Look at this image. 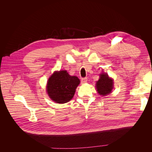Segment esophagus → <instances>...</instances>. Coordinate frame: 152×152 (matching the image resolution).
I'll list each match as a JSON object with an SVG mask.
<instances>
[{
  "label": "esophagus",
  "instance_id": "34e87169",
  "mask_svg": "<svg viewBox=\"0 0 152 152\" xmlns=\"http://www.w3.org/2000/svg\"><path fill=\"white\" fill-rule=\"evenodd\" d=\"M87 77H83V78L81 79V83L82 84H84V83H86L87 82Z\"/></svg>",
  "mask_w": 152,
  "mask_h": 152
}]
</instances>
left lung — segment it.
Instances as JSON below:
<instances>
[{
	"label": "left lung",
	"instance_id": "left-lung-1",
	"mask_svg": "<svg viewBox=\"0 0 152 152\" xmlns=\"http://www.w3.org/2000/svg\"><path fill=\"white\" fill-rule=\"evenodd\" d=\"M113 82L110 79L107 73L100 75V78L97 82L96 87L97 91L101 95L105 96V95L109 94L113 89Z\"/></svg>",
	"mask_w": 152,
	"mask_h": 152
}]
</instances>
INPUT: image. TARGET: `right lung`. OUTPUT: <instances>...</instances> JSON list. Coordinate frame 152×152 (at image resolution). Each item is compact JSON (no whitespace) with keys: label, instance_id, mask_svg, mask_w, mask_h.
<instances>
[{"label":"right lung","instance_id":"add662e5","mask_svg":"<svg viewBox=\"0 0 152 152\" xmlns=\"http://www.w3.org/2000/svg\"><path fill=\"white\" fill-rule=\"evenodd\" d=\"M80 81L69 75L66 71H55L47 82V91L50 98L57 103H65L73 97Z\"/></svg>","mask_w":152,"mask_h":152}]
</instances>
